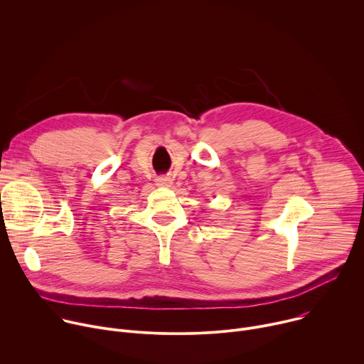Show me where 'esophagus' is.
Instances as JSON below:
<instances>
[{"instance_id": "34e87169", "label": "esophagus", "mask_w": 364, "mask_h": 364, "mask_svg": "<svg viewBox=\"0 0 364 364\" xmlns=\"http://www.w3.org/2000/svg\"><path fill=\"white\" fill-rule=\"evenodd\" d=\"M157 186L159 187H171V184H173V180L170 178V177H166V176H161V177H159L157 178Z\"/></svg>"}]
</instances>
